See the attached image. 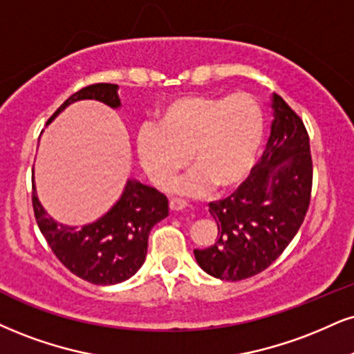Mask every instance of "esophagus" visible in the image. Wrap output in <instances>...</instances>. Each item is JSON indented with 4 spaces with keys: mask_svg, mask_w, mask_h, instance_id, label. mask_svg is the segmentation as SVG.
<instances>
[{
    "mask_svg": "<svg viewBox=\"0 0 354 354\" xmlns=\"http://www.w3.org/2000/svg\"><path fill=\"white\" fill-rule=\"evenodd\" d=\"M186 206H188V204H186V201H183V199L173 198L171 201H169V209L171 211H183Z\"/></svg>",
    "mask_w": 354,
    "mask_h": 354,
    "instance_id": "obj_1",
    "label": "esophagus"
}]
</instances>
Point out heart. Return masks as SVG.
<instances>
[{"instance_id": "1", "label": "heart", "mask_w": 354, "mask_h": 354, "mask_svg": "<svg viewBox=\"0 0 354 354\" xmlns=\"http://www.w3.org/2000/svg\"><path fill=\"white\" fill-rule=\"evenodd\" d=\"M263 136L262 109L249 93H189L165 104L155 125L138 130L135 147L143 171L158 188L193 165L173 191L201 196L212 185L219 191L241 186L257 165Z\"/></svg>"}]
</instances>
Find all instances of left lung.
I'll use <instances>...</instances> for the list:
<instances>
[{
	"instance_id": "left-lung-1",
	"label": "left lung",
	"mask_w": 354,
	"mask_h": 354,
	"mask_svg": "<svg viewBox=\"0 0 354 354\" xmlns=\"http://www.w3.org/2000/svg\"><path fill=\"white\" fill-rule=\"evenodd\" d=\"M272 131L250 178L229 198L209 203L218 239L194 249L198 266L221 280L249 279L266 270L304 223L313 166L304 122L280 95L272 97Z\"/></svg>"
}]
</instances>
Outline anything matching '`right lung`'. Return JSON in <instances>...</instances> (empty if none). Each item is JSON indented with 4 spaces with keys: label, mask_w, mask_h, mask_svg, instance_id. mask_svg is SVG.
Instances as JSON below:
<instances>
[{
    "label": "right lung",
    "mask_w": 354,
    "mask_h": 354,
    "mask_svg": "<svg viewBox=\"0 0 354 354\" xmlns=\"http://www.w3.org/2000/svg\"><path fill=\"white\" fill-rule=\"evenodd\" d=\"M79 100H97L110 109L120 107L117 84H93L72 93L46 125ZM36 223L55 257L72 274L93 285H115L133 277L147 259L148 234L168 216V199L151 186L127 180L118 201L93 223L67 225L50 218L37 198L32 181Z\"/></svg>",
    "instance_id": "right-lung-1"
}]
</instances>
